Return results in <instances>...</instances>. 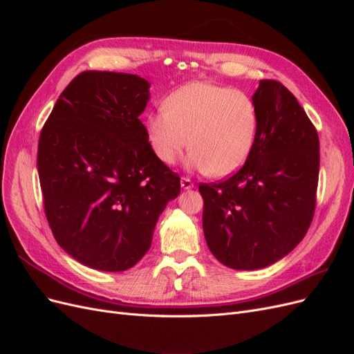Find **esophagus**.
<instances>
[{
	"instance_id": "1",
	"label": "esophagus",
	"mask_w": 354,
	"mask_h": 354,
	"mask_svg": "<svg viewBox=\"0 0 354 354\" xmlns=\"http://www.w3.org/2000/svg\"><path fill=\"white\" fill-rule=\"evenodd\" d=\"M194 181H192L190 178H187V177H183L181 178V189H185V190H189V189H194Z\"/></svg>"
}]
</instances>
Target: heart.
<instances>
[{
    "label": "heart",
    "mask_w": 354,
    "mask_h": 354,
    "mask_svg": "<svg viewBox=\"0 0 354 354\" xmlns=\"http://www.w3.org/2000/svg\"><path fill=\"white\" fill-rule=\"evenodd\" d=\"M260 116L250 94L229 85L195 81L171 93L146 118V138L155 156L173 165L190 145L187 165L230 176L250 158Z\"/></svg>",
    "instance_id": "b5f03b06"
}]
</instances>
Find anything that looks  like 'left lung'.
Segmentation results:
<instances>
[{
	"label": "left lung",
	"mask_w": 354,
	"mask_h": 354,
	"mask_svg": "<svg viewBox=\"0 0 354 354\" xmlns=\"http://www.w3.org/2000/svg\"><path fill=\"white\" fill-rule=\"evenodd\" d=\"M252 99L260 125L250 158L227 180L199 185L208 248L234 270L283 259L306 236L316 207L315 125L281 82L260 81Z\"/></svg>",
	"instance_id": "1"
}]
</instances>
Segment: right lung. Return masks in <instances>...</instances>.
Masks as SVG:
<instances>
[{"label": "right lung", "mask_w": 354, "mask_h": 354, "mask_svg": "<svg viewBox=\"0 0 354 354\" xmlns=\"http://www.w3.org/2000/svg\"><path fill=\"white\" fill-rule=\"evenodd\" d=\"M149 84L133 73L85 71L42 127L38 174L57 243L81 264L122 272L151 248L180 177L155 156L138 116Z\"/></svg>", "instance_id": "1"}]
</instances>
